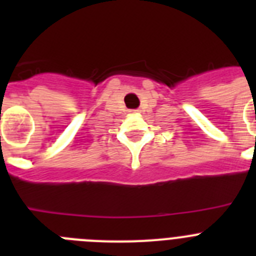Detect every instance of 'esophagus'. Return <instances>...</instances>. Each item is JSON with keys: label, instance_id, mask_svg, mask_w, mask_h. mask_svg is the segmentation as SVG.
Here are the masks:
<instances>
[{"label": "esophagus", "instance_id": "1", "mask_svg": "<svg viewBox=\"0 0 256 256\" xmlns=\"http://www.w3.org/2000/svg\"><path fill=\"white\" fill-rule=\"evenodd\" d=\"M133 112H137V110H133Z\"/></svg>", "mask_w": 256, "mask_h": 256}]
</instances>
